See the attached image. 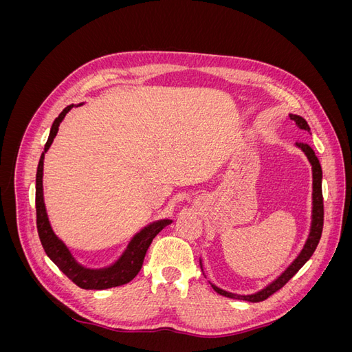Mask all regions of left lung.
<instances>
[{
	"label": "left lung",
	"mask_w": 352,
	"mask_h": 352,
	"mask_svg": "<svg viewBox=\"0 0 352 352\" xmlns=\"http://www.w3.org/2000/svg\"><path fill=\"white\" fill-rule=\"evenodd\" d=\"M291 120L295 122L296 127H300L302 131H307L310 133V126L305 122V119H302L301 116H296V114H289ZM296 148H300V150L305 154V157L308 158V162L311 164V172H313V208H311V226H310V233H308L307 241L304 243V247L301 250V252L298 254V257L289 264V267H287L278 279H274L272 283H269L265 287H263L261 291L251 294V295H239V294H232L228 292L225 289H220L219 286L216 285H211L212 289H214L217 294L223 295V296H228V298H233V300H242V301H250V302H260L267 300L270 295H273L276 291H279L280 287H283L286 285V282H289L294 276L296 274V272L300 270L302 265L310 260V257L313 255V252L316 251L318 241L322 238V230H323V216H324V211H323V194H322V166L318 163V158L316 157L314 151L311 150L310 145L302 144V142H296L295 144ZM199 265H201V270H202V261L199 258Z\"/></svg>",
	"instance_id": "8db88e82"
}]
</instances>
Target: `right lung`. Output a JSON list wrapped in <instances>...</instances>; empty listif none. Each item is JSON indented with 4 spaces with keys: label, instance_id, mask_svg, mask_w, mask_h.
Returning <instances> with one entry per match:
<instances>
[{
    "label": "right lung",
    "instance_id": "obj_1",
    "mask_svg": "<svg viewBox=\"0 0 352 352\" xmlns=\"http://www.w3.org/2000/svg\"><path fill=\"white\" fill-rule=\"evenodd\" d=\"M78 105H67V107L60 113V116L54 120L51 126L48 141L45 144V150L39 158V164L36 170V228L38 235L41 239L42 247L51 261L54 263L57 267L65 273L67 278L76 283L82 289H110V287L122 286L124 283H129L135 276L140 273L142 263L145 258V254L150 248L153 239L162 232L166 226H168L172 220L162 219L150 223V225L141 229L140 232L133 235V238L127 243L126 250L122 255L117 258L113 264L107 265L102 269H89L82 265L73 254L67 248V245L63 242L51 228V223L47 214L45 202H44V186H42V177H44V158L45 153L50 150V146L54 141V138L58 132V126L65 119L66 114L73 109L79 107Z\"/></svg>",
    "mask_w": 352,
    "mask_h": 352
}]
</instances>
